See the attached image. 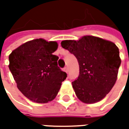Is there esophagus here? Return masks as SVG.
I'll return each instance as SVG.
<instances>
[{"label": "esophagus", "mask_w": 129, "mask_h": 129, "mask_svg": "<svg viewBox=\"0 0 129 129\" xmlns=\"http://www.w3.org/2000/svg\"><path fill=\"white\" fill-rule=\"evenodd\" d=\"M64 71L65 72H67V71H68V67H67V66L64 67Z\"/></svg>", "instance_id": "1"}]
</instances>
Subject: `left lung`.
I'll use <instances>...</instances> for the list:
<instances>
[{
    "mask_svg": "<svg viewBox=\"0 0 129 129\" xmlns=\"http://www.w3.org/2000/svg\"><path fill=\"white\" fill-rule=\"evenodd\" d=\"M61 44L79 64V76L72 82L77 98L85 103L101 101L116 81L121 62L118 48L114 43L92 36L62 41Z\"/></svg>",
    "mask_w": 129,
    "mask_h": 129,
    "instance_id": "obj_1",
    "label": "left lung"
}]
</instances>
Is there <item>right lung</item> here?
Returning a JSON list of instances; mask_svg holds the SVG:
<instances>
[{"label":"right lung","instance_id":"1","mask_svg":"<svg viewBox=\"0 0 129 129\" xmlns=\"http://www.w3.org/2000/svg\"><path fill=\"white\" fill-rule=\"evenodd\" d=\"M56 42L37 39L26 42L9 55V70L18 90L29 100L39 103L57 96L67 74L57 65Z\"/></svg>","mask_w":129,"mask_h":129}]
</instances>
